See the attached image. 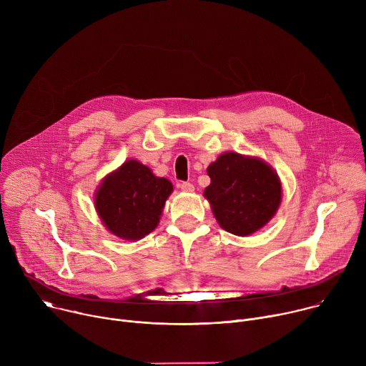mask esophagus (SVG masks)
<instances>
[{
	"mask_svg": "<svg viewBox=\"0 0 366 366\" xmlns=\"http://www.w3.org/2000/svg\"><path fill=\"white\" fill-rule=\"evenodd\" d=\"M179 188L184 191V192H192L194 191V185L191 182H182L179 184Z\"/></svg>",
	"mask_w": 366,
	"mask_h": 366,
	"instance_id": "1",
	"label": "esophagus"
}]
</instances>
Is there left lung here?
Instances as JSON below:
<instances>
[{
	"label": "left lung",
	"instance_id": "8db88e82",
	"mask_svg": "<svg viewBox=\"0 0 366 366\" xmlns=\"http://www.w3.org/2000/svg\"><path fill=\"white\" fill-rule=\"evenodd\" d=\"M212 182L204 189L213 214L226 232L250 236L277 214L282 184L274 168L256 156L224 152L208 165Z\"/></svg>",
	"mask_w": 366,
	"mask_h": 366
}]
</instances>
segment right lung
I'll return each instance as SVG.
<instances>
[{
  "label": "right lung",
  "instance_id": "1",
  "mask_svg": "<svg viewBox=\"0 0 366 366\" xmlns=\"http://www.w3.org/2000/svg\"><path fill=\"white\" fill-rule=\"evenodd\" d=\"M172 182L136 159L102 178L94 207L106 229L123 240H140L159 224Z\"/></svg>",
  "mask_w": 366,
  "mask_h": 366
}]
</instances>
